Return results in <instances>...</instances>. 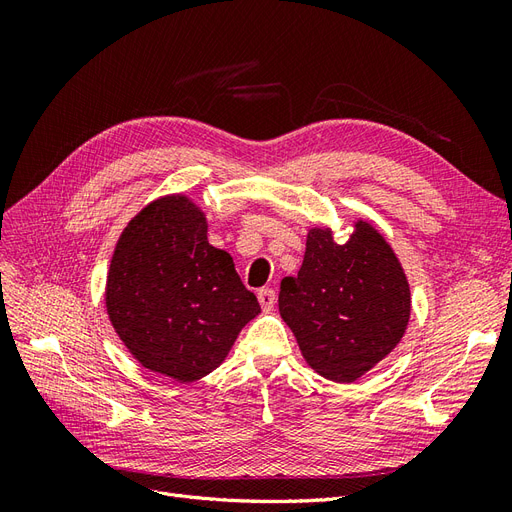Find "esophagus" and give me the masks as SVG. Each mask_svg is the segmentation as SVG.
Masks as SVG:
<instances>
[{"label": "esophagus", "mask_w": 512, "mask_h": 512, "mask_svg": "<svg viewBox=\"0 0 512 512\" xmlns=\"http://www.w3.org/2000/svg\"><path fill=\"white\" fill-rule=\"evenodd\" d=\"M258 303H260L262 309H265V312H271V309H273L275 303H277L275 290H273V288H260V290H258Z\"/></svg>", "instance_id": "esophagus-1"}]
</instances>
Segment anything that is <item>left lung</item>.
<instances>
[{
	"instance_id": "8db88e82",
	"label": "left lung",
	"mask_w": 512,
	"mask_h": 512,
	"mask_svg": "<svg viewBox=\"0 0 512 512\" xmlns=\"http://www.w3.org/2000/svg\"><path fill=\"white\" fill-rule=\"evenodd\" d=\"M280 314L305 363L322 378L354 382L401 342L410 320V284L382 232L356 220L346 243L329 226L307 230L297 277H284Z\"/></svg>"
}]
</instances>
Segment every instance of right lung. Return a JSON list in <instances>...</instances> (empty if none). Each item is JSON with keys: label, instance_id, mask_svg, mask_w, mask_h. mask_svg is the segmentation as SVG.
Returning a JSON list of instances; mask_svg holds the SVG:
<instances>
[{"label": "right lung", "instance_id": "right-lung-1", "mask_svg": "<svg viewBox=\"0 0 512 512\" xmlns=\"http://www.w3.org/2000/svg\"><path fill=\"white\" fill-rule=\"evenodd\" d=\"M104 301L134 359L177 382L220 367L260 314L230 254L209 243L203 209L185 194L151 200L123 228Z\"/></svg>", "mask_w": 512, "mask_h": 512}]
</instances>
